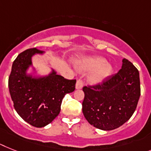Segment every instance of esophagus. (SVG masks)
Masks as SVG:
<instances>
[{"label":"esophagus","mask_w":151,"mask_h":151,"mask_svg":"<svg viewBox=\"0 0 151 151\" xmlns=\"http://www.w3.org/2000/svg\"><path fill=\"white\" fill-rule=\"evenodd\" d=\"M83 85H84V81H83V78H78L76 83V89H82L83 86Z\"/></svg>","instance_id":"34e87169"}]
</instances>
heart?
Masks as SVG:
<instances>
[{"label": "heart", "instance_id": "1", "mask_svg": "<svg viewBox=\"0 0 151 151\" xmlns=\"http://www.w3.org/2000/svg\"><path fill=\"white\" fill-rule=\"evenodd\" d=\"M85 70H92L96 68L89 77V80L93 83H100L112 73L113 68L109 64L106 63L104 58L101 57H93L89 58L82 65Z\"/></svg>", "mask_w": 151, "mask_h": 151}]
</instances>
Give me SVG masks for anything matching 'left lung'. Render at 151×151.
<instances>
[{"label": "left lung", "instance_id": "obj_1", "mask_svg": "<svg viewBox=\"0 0 151 151\" xmlns=\"http://www.w3.org/2000/svg\"><path fill=\"white\" fill-rule=\"evenodd\" d=\"M83 113L87 121L103 130L119 127L131 117L140 96L139 71L124 58L117 73L100 83L83 86Z\"/></svg>", "mask_w": 151, "mask_h": 151}]
</instances>
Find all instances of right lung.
<instances>
[{
  "mask_svg": "<svg viewBox=\"0 0 151 151\" xmlns=\"http://www.w3.org/2000/svg\"><path fill=\"white\" fill-rule=\"evenodd\" d=\"M35 53L42 51L28 48L17 55L12 65L8 87L18 115L33 127H43L59 114L62 99L76 89V79H67L55 72L38 79L26 76L25 69Z\"/></svg>",
  "mask_w": 151,
  "mask_h": 151,
  "instance_id": "obj_1",
  "label": "right lung"
}]
</instances>
